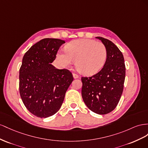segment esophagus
<instances>
[{"label":"esophagus","mask_w":148,"mask_h":148,"mask_svg":"<svg viewBox=\"0 0 148 148\" xmlns=\"http://www.w3.org/2000/svg\"><path fill=\"white\" fill-rule=\"evenodd\" d=\"M73 77H74V79H77V78H79V75L78 74H75V73H73Z\"/></svg>","instance_id":"esophagus-1"}]
</instances>
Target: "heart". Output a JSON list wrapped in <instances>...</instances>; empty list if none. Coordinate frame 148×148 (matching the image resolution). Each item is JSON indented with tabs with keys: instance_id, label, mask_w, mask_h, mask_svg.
<instances>
[{
	"instance_id": "b5f03b06",
	"label": "heart",
	"mask_w": 148,
	"mask_h": 148,
	"mask_svg": "<svg viewBox=\"0 0 148 148\" xmlns=\"http://www.w3.org/2000/svg\"><path fill=\"white\" fill-rule=\"evenodd\" d=\"M57 60L62 67H68L75 61L76 69L83 74H94L103 67L107 58V49L102 42L90 39L71 41L65 51L57 53Z\"/></svg>"
}]
</instances>
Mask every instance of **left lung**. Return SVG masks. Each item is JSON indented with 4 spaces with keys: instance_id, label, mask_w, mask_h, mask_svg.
Masks as SVG:
<instances>
[{
    "instance_id": "8db88e82",
    "label": "left lung",
    "mask_w": 148,
    "mask_h": 148,
    "mask_svg": "<svg viewBox=\"0 0 148 148\" xmlns=\"http://www.w3.org/2000/svg\"><path fill=\"white\" fill-rule=\"evenodd\" d=\"M107 49L106 62L98 73L91 77H82V97L91 111L105 115L113 111L119 103L123 90L125 79L124 58L113 42L102 37Z\"/></svg>"
}]
</instances>
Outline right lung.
Returning a JSON list of instances; mask_svg holds the SVG:
<instances>
[{"label":"right lung","mask_w":148,"mask_h":148,"mask_svg":"<svg viewBox=\"0 0 148 148\" xmlns=\"http://www.w3.org/2000/svg\"><path fill=\"white\" fill-rule=\"evenodd\" d=\"M64 40L44 38L25 53L19 72V91L28 110L39 118L54 115L73 81L68 69L51 64Z\"/></svg>","instance_id":"add662e5"}]
</instances>
